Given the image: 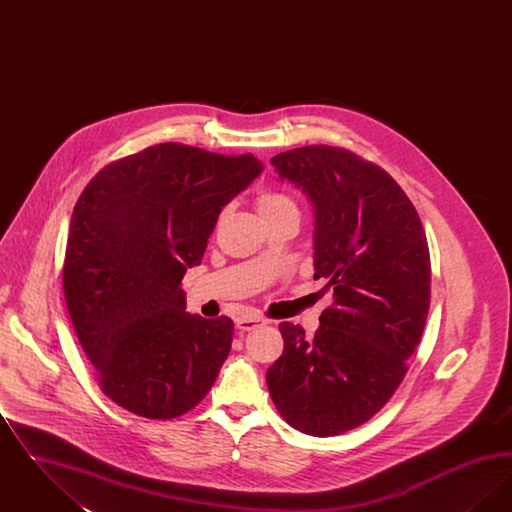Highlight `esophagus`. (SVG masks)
Returning a JSON list of instances; mask_svg holds the SVG:
<instances>
[{"label": "esophagus", "instance_id": "34e87169", "mask_svg": "<svg viewBox=\"0 0 512 512\" xmlns=\"http://www.w3.org/2000/svg\"><path fill=\"white\" fill-rule=\"evenodd\" d=\"M265 324H267V320L259 317L238 318V322H236V326H238L240 330H244V332L257 330V328H261V326H265Z\"/></svg>", "mask_w": 512, "mask_h": 512}]
</instances>
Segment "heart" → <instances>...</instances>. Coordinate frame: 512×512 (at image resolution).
<instances>
[{"label":"heart","mask_w":512,"mask_h":512,"mask_svg":"<svg viewBox=\"0 0 512 512\" xmlns=\"http://www.w3.org/2000/svg\"><path fill=\"white\" fill-rule=\"evenodd\" d=\"M255 207L265 222L282 219V217H297L299 209L292 197L284 192L267 190L255 197Z\"/></svg>","instance_id":"1"}]
</instances>
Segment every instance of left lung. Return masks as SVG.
Here are the masks:
<instances>
[{
  "label": "left lung",
  "instance_id": "left-lung-1",
  "mask_svg": "<svg viewBox=\"0 0 512 512\" xmlns=\"http://www.w3.org/2000/svg\"><path fill=\"white\" fill-rule=\"evenodd\" d=\"M315 207V278L334 303L315 338L282 322L268 368L280 416L328 438L370 420L403 382L430 309V251L411 199L382 167L345 147L305 146L270 159Z\"/></svg>",
  "mask_w": 512,
  "mask_h": 512
}]
</instances>
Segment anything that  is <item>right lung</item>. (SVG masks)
<instances>
[{"label": "right lung", "mask_w": 512, "mask_h": 512, "mask_svg": "<svg viewBox=\"0 0 512 512\" xmlns=\"http://www.w3.org/2000/svg\"><path fill=\"white\" fill-rule=\"evenodd\" d=\"M261 171L251 153L165 142L105 165L78 197L65 301L99 388L122 409L171 420L213 388L234 322L186 313L182 278L220 209Z\"/></svg>", "instance_id": "1"}]
</instances>
